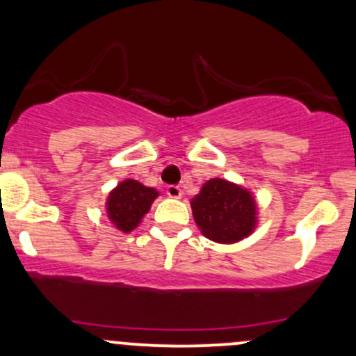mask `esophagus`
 <instances>
[{
	"label": "esophagus",
	"instance_id": "esophagus-1",
	"mask_svg": "<svg viewBox=\"0 0 356 356\" xmlns=\"http://www.w3.org/2000/svg\"><path fill=\"white\" fill-rule=\"evenodd\" d=\"M166 195L170 198H179L183 195V192H181V188H179V186L171 185V186H168V188H166Z\"/></svg>",
	"mask_w": 356,
	"mask_h": 356
}]
</instances>
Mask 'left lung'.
<instances>
[{"label": "left lung", "instance_id": "1", "mask_svg": "<svg viewBox=\"0 0 356 356\" xmlns=\"http://www.w3.org/2000/svg\"><path fill=\"white\" fill-rule=\"evenodd\" d=\"M192 212L202 234L220 244L248 238L258 224V210L250 190L222 178L204 183L192 200Z\"/></svg>", "mask_w": 356, "mask_h": 356}]
</instances>
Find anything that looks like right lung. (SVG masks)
Wrapping results in <instances>:
<instances>
[{
	"mask_svg": "<svg viewBox=\"0 0 356 356\" xmlns=\"http://www.w3.org/2000/svg\"><path fill=\"white\" fill-rule=\"evenodd\" d=\"M159 192L137 179H124L108 193L106 213L118 231L131 232L140 224Z\"/></svg>",
	"mask_w": 356,
	"mask_h": 356,
	"instance_id": "add662e5",
	"label": "right lung"
}]
</instances>
